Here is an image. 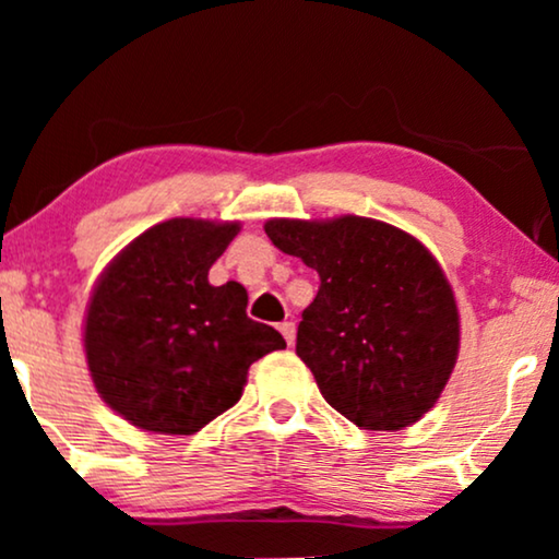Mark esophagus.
<instances>
[{"mask_svg": "<svg viewBox=\"0 0 559 559\" xmlns=\"http://www.w3.org/2000/svg\"><path fill=\"white\" fill-rule=\"evenodd\" d=\"M280 333L285 335V341H287V346H293L295 343V333H297V328H295V323L293 320H285V323L280 325Z\"/></svg>", "mask_w": 559, "mask_h": 559, "instance_id": "34e87169", "label": "esophagus"}]
</instances>
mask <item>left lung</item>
<instances>
[{
  "label": "left lung",
  "instance_id": "1",
  "mask_svg": "<svg viewBox=\"0 0 559 559\" xmlns=\"http://www.w3.org/2000/svg\"><path fill=\"white\" fill-rule=\"evenodd\" d=\"M274 247L320 277L297 356L361 430H402L438 402L461 343L453 289L415 236L373 218H274Z\"/></svg>",
  "mask_w": 559,
  "mask_h": 559
}]
</instances>
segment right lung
<instances>
[{
  "mask_svg": "<svg viewBox=\"0 0 559 559\" xmlns=\"http://www.w3.org/2000/svg\"><path fill=\"white\" fill-rule=\"evenodd\" d=\"M239 224L173 218L109 264L88 302L83 346L98 394L150 432L190 435L239 402L249 366L287 343L247 316L239 282L209 270Z\"/></svg>",
  "mask_w": 559,
  "mask_h": 559,
  "instance_id": "1",
  "label": "right lung"
}]
</instances>
